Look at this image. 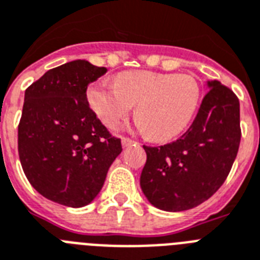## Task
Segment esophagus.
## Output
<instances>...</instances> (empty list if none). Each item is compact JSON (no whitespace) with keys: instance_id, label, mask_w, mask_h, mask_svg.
Here are the masks:
<instances>
[{"instance_id":"esophagus-1","label":"esophagus","mask_w":260,"mask_h":260,"mask_svg":"<svg viewBox=\"0 0 260 260\" xmlns=\"http://www.w3.org/2000/svg\"><path fill=\"white\" fill-rule=\"evenodd\" d=\"M121 143H123V147H128V145L135 144L136 141L132 140V139H129V137H123V139H121Z\"/></svg>"}]
</instances>
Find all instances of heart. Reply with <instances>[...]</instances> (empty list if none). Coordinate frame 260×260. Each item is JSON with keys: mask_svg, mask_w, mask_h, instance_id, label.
<instances>
[{"mask_svg": "<svg viewBox=\"0 0 260 260\" xmlns=\"http://www.w3.org/2000/svg\"><path fill=\"white\" fill-rule=\"evenodd\" d=\"M88 100L101 121L116 126L137 104L136 119L155 140H168L189 124L200 101V86L192 76L123 72L116 84L97 82L88 90Z\"/></svg>", "mask_w": 260, "mask_h": 260, "instance_id": "1", "label": "heart"}]
</instances>
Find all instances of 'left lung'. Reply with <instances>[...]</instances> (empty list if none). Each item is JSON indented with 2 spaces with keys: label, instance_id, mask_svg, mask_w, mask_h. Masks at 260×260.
I'll list each match as a JSON object with an SVG mask.
<instances>
[{
  "label": "left lung",
  "instance_id": "1",
  "mask_svg": "<svg viewBox=\"0 0 260 260\" xmlns=\"http://www.w3.org/2000/svg\"><path fill=\"white\" fill-rule=\"evenodd\" d=\"M193 123L180 139L143 145L147 161L141 189L164 211L191 210L218 191L233 168L240 144L239 99L219 81L208 82Z\"/></svg>",
  "mask_w": 260,
  "mask_h": 260
}]
</instances>
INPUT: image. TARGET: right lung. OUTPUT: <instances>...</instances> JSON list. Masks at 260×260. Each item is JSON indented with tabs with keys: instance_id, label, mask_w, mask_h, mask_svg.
I'll return each instance as SVG.
<instances>
[{
	"instance_id": "add662e5",
	"label": "right lung",
	"mask_w": 260,
	"mask_h": 260,
	"mask_svg": "<svg viewBox=\"0 0 260 260\" xmlns=\"http://www.w3.org/2000/svg\"><path fill=\"white\" fill-rule=\"evenodd\" d=\"M107 73L85 60L50 69L25 90L18 156L29 183L68 207L89 204L100 192L121 140L89 107L86 88Z\"/></svg>"
}]
</instances>
